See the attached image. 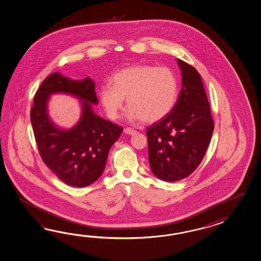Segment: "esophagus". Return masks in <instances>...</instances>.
<instances>
[{
  "mask_svg": "<svg viewBox=\"0 0 261 261\" xmlns=\"http://www.w3.org/2000/svg\"><path fill=\"white\" fill-rule=\"evenodd\" d=\"M123 132L125 134H127V135H135V134L137 133V131H135L132 128H125V129L123 130Z\"/></svg>",
  "mask_w": 261,
  "mask_h": 261,
  "instance_id": "obj_1",
  "label": "esophagus"
}]
</instances>
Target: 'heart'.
Instances as JSON below:
<instances>
[{
  "mask_svg": "<svg viewBox=\"0 0 261 261\" xmlns=\"http://www.w3.org/2000/svg\"><path fill=\"white\" fill-rule=\"evenodd\" d=\"M112 87L104 85L99 97L107 115L117 119L127 99V117L132 121L155 122L173 110L179 94V84L168 67L139 64L124 68L111 79Z\"/></svg>",
  "mask_w": 261,
  "mask_h": 261,
  "instance_id": "obj_1",
  "label": "heart"
}]
</instances>
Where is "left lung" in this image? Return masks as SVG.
<instances>
[{
  "instance_id": "8db88e82",
  "label": "left lung",
  "mask_w": 261,
  "mask_h": 261,
  "mask_svg": "<svg viewBox=\"0 0 261 261\" xmlns=\"http://www.w3.org/2000/svg\"><path fill=\"white\" fill-rule=\"evenodd\" d=\"M177 63L181 73L179 98L168 116L146 132L151 171L166 181L185 179L195 171L215 127L200 75L180 59Z\"/></svg>"
}]
</instances>
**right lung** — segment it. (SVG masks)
I'll use <instances>...</instances> for the list:
<instances>
[{
  "label": "right lung",
  "instance_id": "obj_1",
  "mask_svg": "<svg viewBox=\"0 0 261 261\" xmlns=\"http://www.w3.org/2000/svg\"><path fill=\"white\" fill-rule=\"evenodd\" d=\"M95 83L91 77L75 81L59 72L42 82L35 93L31 122L38 151L44 163L68 186H90L104 172L111 146L122 132V126L96 115L98 104ZM68 94L80 99L81 118L71 128L58 127L48 114L53 94Z\"/></svg>",
  "mask_w": 261,
  "mask_h": 261
}]
</instances>
